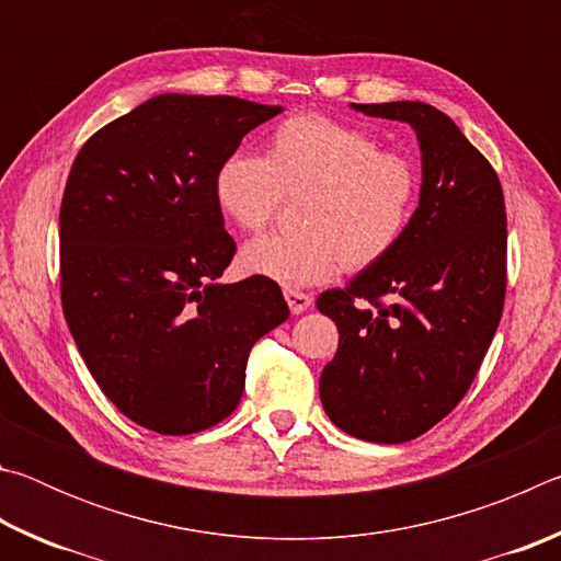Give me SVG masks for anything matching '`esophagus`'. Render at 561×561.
<instances>
[{
  "mask_svg": "<svg viewBox=\"0 0 561 561\" xmlns=\"http://www.w3.org/2000/svg\"><path fill=\"white\" fill-rule=\"evenodd\" d=\"M284 299H287L291 314H301L311 307V294H304L297 289H284Z\"/></svg>",
  "mask_w": 561,
  "mask_h": 561,
  "instance_id": "obj_1",
  "label": "esophagus"
}]
</instances>
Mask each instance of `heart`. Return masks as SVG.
I'll return each mask as SVG.
<instances>
[{"mask_svg": "<svg viewBox=\"0 0 561 561\" xmlns=\"http://www.w3.org/2000/svg\"><path fill=\"white\" fill-rule=\"evenodd\" d=\"M213 195L227 220L260 230L284 203L299 201L301 232H264L247 242L240 267L282 287L329 282L344 267L366 270L401 242L417 197V168L371 133L319 113L279 123L264 158L227 156Z\"/></svg>", "mask_w": 561, "mask_h": 561, "instance_id": "1", "label": "heart"}]
</instances>
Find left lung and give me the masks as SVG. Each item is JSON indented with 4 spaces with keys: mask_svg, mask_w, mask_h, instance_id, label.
Instances as JSON below:
<instances>
[{
    "mask_svg": "<svg viewBox=\"0 0 561 561\" xmlns=\"http://www.w3.org/2000/svg\"><path fill=\"white\" fill-rule=\"evenodd\" d=\"M354 108L413 126L423 185L401 242L346 289L317 299L339 327L319 396L354 438L405 443L462 401L495 336L507 289L505 195L495 168L443 111L421 101Z\"/></svg>",
    "mask_w": 561,
    "mask_h": 561,
    "instance_id": "obj_1",
    "label": "left lung"
}]
</instances>
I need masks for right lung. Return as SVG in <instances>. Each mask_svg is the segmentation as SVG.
Here are the masks:
<instances>
[{
  "instance_id": "add662e5",
  "label": "right lung",
  "mask_w": 561,
  "mask_h": 561,
  "mask_svg": "<svg viewBox=\"0 0 561 561\" xmlns=\"http://www.w3.org/2000/svg\"><path fill=\"white\" fill-rule=\"evenodd\" d=\"M282 106L163 93L93 133L59 213L66 324L108 401L160 435L213 428L254 341L287 321L277 282L220 284L237 244L213 180Z\"/></svg>"
}]
</instances>
